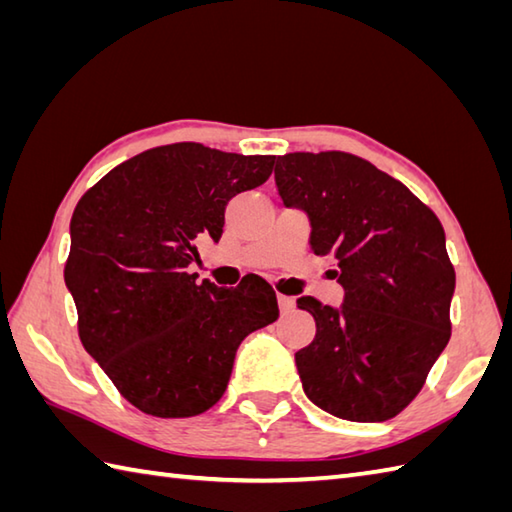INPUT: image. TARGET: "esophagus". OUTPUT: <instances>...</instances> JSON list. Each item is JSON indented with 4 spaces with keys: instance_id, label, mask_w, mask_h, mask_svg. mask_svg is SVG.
<instances>
[{
    "instance_id": "obj_1",
    "label": "esophagus",
    "mask_w": 512,
    "mask_h": 512,
    "mask_svg": "<svg viewBox=\"0 0 512 512\" xmlns=\"http://www.w3.org/2000/svg\"><path fill=\"white\" fill-rule=\"evenodd\" d=\"M277 303H279V310L281 312H290L292 306H295V301H292V297H286V295H277Z\"/></svg>"
}]
</instances>
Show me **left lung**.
Returning <instances> with one entry per match:
<instances>
[{
    "mask_svg": "<svg viewBox=\"0 0 512 512\" xmlns=\"http://www.w3.org/2000/svg\"><path fill=\"white\" fill-rule=\"evenodd\" d=\"M277 193L330 255L341 306L299 297L317 334L295 354L306 396L336 418L383 422L416 398L451 339L455 270L444 228L405 184L343 151L277 156Z\"/></svg>",
    "mask_w": 512,
    "mask_h": 512,
    "instance_id": "8db88e82",
    "label": "left lung"
}]
</instances>
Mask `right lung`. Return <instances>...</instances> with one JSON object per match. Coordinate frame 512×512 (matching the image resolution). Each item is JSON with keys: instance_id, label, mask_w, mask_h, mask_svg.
Here are the masks:
<instances>
[{"instance_id": "obj_1", "label": "right lung", "mask_w": 512, "mask_h": 512, "mask_svg": "<svg viewBox=\"0 0 512 512\" xmlns=\"http://www.w3.org/2000/svg\"><path fill=\"white\" fill-rule=\"evenodd\" d=\"M273 165L275 156L165 145L125 160L76 204L65 286L81 343L140 411L189 418L213 407L239 343L279 317L262 277L217 288L187 273L200 237L220 242L228 200L264 184Z\"/></svg>"}]
</instances>
